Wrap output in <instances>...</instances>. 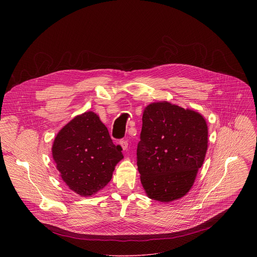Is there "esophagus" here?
I'll list each match as a JSON object with an SVG mask.
<instances>
[{"label":"esophagus","instance_id":"esophagus-1","mask_svg":"<svg viewBox=\"0 0 257 257\" xmlns=\"http://www.w3.org/2000/svg\"><path fill=\"white\" fill-rule=\"evenodd\" d=\"M120 145H121V148L123 149V151H126L127 149H128V141L127 140H124V139H122V140H120Z\"/></svg>","mask_w":257,"mask_h":257}]
</instances>
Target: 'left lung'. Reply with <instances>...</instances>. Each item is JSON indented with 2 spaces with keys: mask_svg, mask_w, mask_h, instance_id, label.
<instances>
[{
  "mask_svg": "<svg viewBox=\"0 0 257 257\" xmlns=\"http://www.w3.org/2000/svg\"><path fill=\"white\" fill-rule=\"evenodd\" d=\"M207 142V124L198 112L169 101L145 106L137 167L146 195L161 202L185 196L204 162Z\"/></svg>",
  "mask_w": 257,
  "mask_h": 257,
  "instance_id": "obj_1",
  "label": "left lung"
}]
</instances>
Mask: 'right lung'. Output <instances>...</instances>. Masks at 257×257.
<instances>
[{
    "label": "right lung",
    "mask_w": 257,
    "mask_h": 257,
    "mask_svg": "<svg viewBox=\"0 0 257 257\" xmlns=\"http://www.w3.org/2000/svg\"><path fill=\"white\" fill-rule=\"evenodd\" d=\"M99 117L89 111L73 118L55 137L52 155L62 180L82 197L101 190L124 158Z\"/></svg>",
    "instance_id": "1"
}]
</instances>
